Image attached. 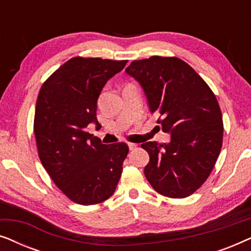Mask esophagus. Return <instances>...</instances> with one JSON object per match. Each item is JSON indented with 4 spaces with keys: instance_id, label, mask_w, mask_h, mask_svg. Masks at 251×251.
<instances>
[{
    "instance_id": "34e87169",
    "label": "esophagus",
    "mask_w": 251,
    "mask_h": 251,
    "mask_svg": "<svg viewBox=\"0 0 251 251\" xmlns=\"http://www.w3.org/2000/svg\"><path fill=\"white\" fill-rule=\"evenodd\" d=\"M128 146H129L130 151L137 149V144H133V143H128Z\"/></svg>"
}]
</instances>
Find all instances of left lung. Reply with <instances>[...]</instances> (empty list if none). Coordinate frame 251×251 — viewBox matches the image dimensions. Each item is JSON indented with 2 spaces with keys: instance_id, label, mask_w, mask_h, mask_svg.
I'll return each instance as SVG.
<instances>
[{
  "instance_id": "8db88e82",
  "label": "left lung",
  "mask_w": 251,
  "mask_h": 251,
  "mask_svg": "<svg viewBox=\"0 0 251 251\" xmlns=\"http://www.w3.org/2000/svg\"><path fill=\"white\" fill-rule=\"evenodd\" d=\"M126 72L142 85L151 113L160 115L162 131L170 133L168 144H142L150 155L146 179L164 197L193 194L211 174L222 150L224 126L216 96L177 57L135 60Z\"/></svg>"
}]
</instances>
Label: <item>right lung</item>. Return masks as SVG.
Masks as SVG:
<instances>
[{"instance_id":"add662e5","label":"right lung","mask_w":251,"mask_h":251,"mask_svg":"<svg viewBox=\"0 0 251 251\" xmlns=\"http://www.w3.org/2000/svg\"><path fill=\"white\" fill-rule=\"evenodd\" d=\"M126 64L74 57L44 82L37 96L34 133L39 157L53 183L75 203L107 200L121 177L128 145L101 144L87 126L98 123L99 95Z\"/></svg>"}]
</instances>
